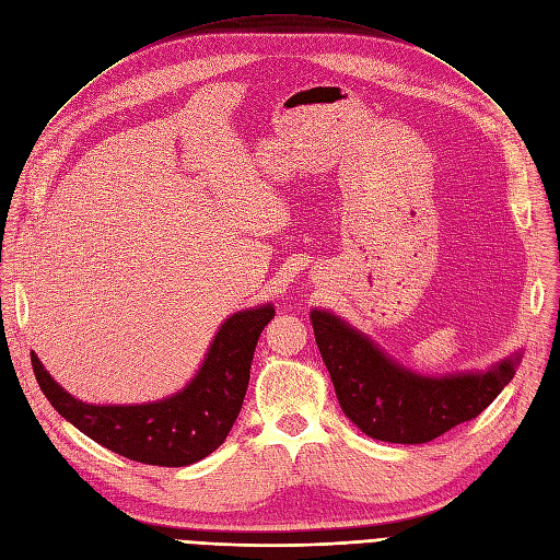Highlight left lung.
I'll use <instances>...</instances> for the list:
<instances>
[{"instance_id":"obj_1","label":"left lung","mask_w":560,"mask_h":560,"mask_svg":"<svg viewBox=\"0 0 560 560\" xmlns=\"http://www.w3.org/2000/svg\"><path fill=\"white\" fill-rule=\"evenodd\" d=\"M311 325L340 409L380 442L425 444L476 419L513 380L520 363V354H513L482 373L425 377L329 311H311Z\"/></svg>"}]
</instances>
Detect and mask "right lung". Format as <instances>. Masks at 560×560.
<instances>
[{
    "instance_id": "1",
    "label": "right lung",
    "mask_w": 560,
    "mask_h": 560,
    "mask_svg": "<svg viewBox=\"0 0 560 560\" xmlns=\"http://www.w3.org/2000/svg\"><path fill=\"white\" fill-rule=\"evenodd\" d=\"M275 306L237 311L214 334L199 373L178 394L145 405H89L63 392L32 352L40 392L101 446L155 467H187L220 448L247 394L258 336Z\"/></svg>"
}]
</instances>
